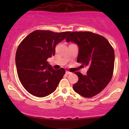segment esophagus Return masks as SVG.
Segmentation results:
<instances>
[{"label": "esophagus", "instance_id": "1", "mask_svg": "<svg viewBox=\"0 0 129 129\" xmlns=\"http://www.w3.org/2000/svg\"><path fill=\"white\" fill-rule=\"evenodd\" d=\"M71 73H72L69 72V71H66V74H67V75H70V74H71Z\"/></svg>", "mask_w": 129, "mask_h": 129}]
</instances>
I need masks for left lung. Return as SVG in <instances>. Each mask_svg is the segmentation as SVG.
<instances>
[{
	"instance_id": "8db88e82",
	"label": "left lung",
	"mask_w": 129,
	"mask_h": 129,
	"mask_svg": "<svg viewBox=\"0 0 129 129\" xmlns=\"http://www.w3.org/2000/svg\"><path fill=\"white\" fill-rule=\"evenodd\" d=\"M66 41L78 45L77 62L89 67L85 75L75 72L78 81L73 84V90L85 98L96 95L106 88L113 76V47L104 37L90 31L70 32Z\"/></svg>"
}]
</instances>
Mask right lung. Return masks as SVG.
Segmentation results:
<instances>
[{"mask_svg": "<svg viewBox=\"0 0 129 129\" xmlns=\"http://www.w3.org/2000/svg\"><path fill=\"white\" fill-rule=\"evenodd\" d=\"M70 33L36 30L19 44L16 54L17 75L30 94L42 98L56 90L66 70L63 68L54 70L47 60L55 54L56 45Z\"/></svg>", "mask_w": 129, "mask_h": 129, "instance_id": "add662e5", "label": "right lung"}]
</instances>
